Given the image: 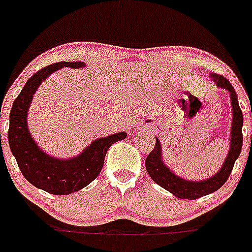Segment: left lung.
Here are the masks:
<instances>
[{
  "label": "left lung",
  "instance_id": "left-lung-1",
  "mask_svg": "<svg viewBox=\"0 0 252 252\" xmlns=\"http://www.w3.org/2000/svg\"><path fill=\"white\" fill-rule=\"evenodd\" d=\"M211 78L217 87L224 88L230 94L231 101V112H233V120H231V130H230V147H229L228 156L225 158L224 164L221 169L211 178H207L204 181H187L183 180L181 177L170 170L165 165L162 160V148L158 139H156V146L152 150L146 158V169L150 177L155 182L158 183L165 190L172 192L174 196L180 199H194L202 198L204 195L212 194L217 191L230 176L233 166H234L235 160L239 158L241 150H242L243 135H242V126H243V114L242 110L239 108L238 97L235 94L234 88L229 83V80L222 75L219 74H211Z\"/></svg>",
  "mask_w": 252,
  "mask_h": 252
}]
</instances>
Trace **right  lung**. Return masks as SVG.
I'll use <instances>...</instances> for the list:
<instances>
[{"label": "right lung", "mask_w": 252, "mask_h": 252, "mask_svg": "<svg viewBox=\"0 0 252 252\" xmlns=\"http://www.w3.org/2000/svg\"><path fill=\"white\" fill-rule=\"evenodd\" d=\"M84 62H57L33 74L22 88L10 110V150L17 160L22 174L37 189L53 195H69L88 186L100 174L106 151L116 142L124 140L126 132L96 139L82 152L70 158H56L40 150L28 131L27 114L32 97L44 80L62 67L79 69Z\"/></svg>", "instance_id": "right-lung-1"}]
</instances>
